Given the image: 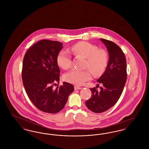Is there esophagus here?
<instances>
[{
    "label": "esophagus",
    "instance_id": "esophagus-1",
    "mask_svg": "<svg viewBox=\"0 0 149 149\" xmlns=\"http://www.w3.org/2000/svg\"><path fill=\"white\" fill-rule=\"evenodd\" d=\"M81 88L80 87V86H74V89L75 90H79V89H81Z\"/></svg>",
    "mask_w": 149,
    "mask_h": 149
}]
</instances>
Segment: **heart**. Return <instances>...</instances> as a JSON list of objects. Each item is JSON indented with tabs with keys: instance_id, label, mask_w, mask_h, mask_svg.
<instances>
[{
	"instance_id": "heart-1",
	"label": "heart",
	"mask_w": 149,
	"mask_h": 149,
	"mask_svg": "<svg viewBox=\"0 0 149 149\" xmlns=\"http://www.w3.org/2000/svg\"><path fill=\"white\" fill-rule=\"evenodd\" d=\"M71 50L76 55H80L86 58V67L93 72L98 75L106 68L108 57L106 52L98 50V48L92 43L87 42H80L71 47ZM71 57L66 51H61L57 56V63L64 69H68L71 66ZM64 79L66 81L77 85L83 84L92 79V74L89 70H79L72 69L65 74Z\"/></svg>"
}]
</instances>
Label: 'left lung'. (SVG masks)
<instances>
[{
  "label": "left lung",
  "mask_w": 149,
  "mask_h": 149,
  "mask_svg": "<svg viewBox=\"0 0 149 149\" xmlns=\"http://www.w3.org/2000/svg\"><path fill=\"white\" fill-rule=\"evenodd\" d=\"M106 46L109 60L106 69L97 81L102 86L91 88L92 97L86 106L94 113H102L113 106L120 98L127 80L126 57L120 47L112 41L100 38ZM99 85V84H98Z\"/></svg>",
  "instance_id": "obj_1"
}]
</instances>
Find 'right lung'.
Returning a JSON list of instances; mask_svg holds the SVG:
<instances>
[{
	"instance_id": "obj_1",
	"label": "right lung",
	"mask_w": 149,
	"mask_h": 149,
	"mask_svg": "<svg viewBox=\"0 0 149 149\" xmlns=\"http://www.w3.org/2000/svg\"><path fill=\"white\" fill-rule=\"evenodd\" d=\"M62 49V43L42 40L29 49L23 61L22 78L26 93L38 109L49 113L61 111L74 90V86L66 82L54 87L56 82L59 83L57 56Z\"/></svg>"
}]
</instances>
